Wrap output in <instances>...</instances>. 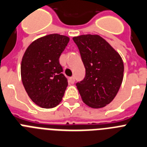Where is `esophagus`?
I'll use <instances>...</instances> for the list:
<instances>
[{
    "label": "esophagus",
    "mask_w": 147,
    "mask_h": 147,
    "mask_svg": "<svg viewBox=\"0 0 147 147\" xmlns=\"http://www.w3.org/2000/svg\"><path fill=\"white\" fill-rule=\"evenodd\" d=\"M74 82H75V77H70L69 78V84H73Z\"/></svg>",
    "instance_id": "obj_1"
}]
</instances>
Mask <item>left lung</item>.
I'll list each match as a JSON object with an SVG mask.
<instances>
[{
  "instance_id": "8db88e82",
  "label": "left lung",
  "mask_w": 147,
  "mask_h": 147,
  "mask_svg": "<svg viewBox=\"0 0 147 147\" xmlns=\"http://www.w3.org/2000/svg\"><path fill=\"white\" fill-rule=\"evenodd\" d=\"M85 68V77L76 86L83 102L99 109L110 103L122 83L124 63L120 55L97 34L74 37Z\"/></svg>"
}]
</instances>
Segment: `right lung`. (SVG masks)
<instances>
[{
  "mask_svg": "<svg viewBox=\"0 0 147 147\" xmlns=\"http://www.w3.org/2000/svg\"><path fill=\"white\" fill-rule=\"evenodd\" d=\"M69 38L51 34L37 39L24 53L21 77L28 96L40 107L51 109L61 102L68 81L59 64V57Z\"/></svg>",
  "mask_w": 147,
  "mask_h": 147,
  "instance_id": "right-lung-1",
  "label": "right lung"
}]
</instances>
